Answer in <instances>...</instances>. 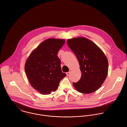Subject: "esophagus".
<instances>
[{"mask_svg": "<svg viewBox=\"0 0 127 127\" xmlns=\"http://www.w3.org/2000/svg\"><path fill=\"white\" fill-rule=\"evenodd\" d=\"M70 74V72H67V73H66V75H67V76L69 75Z\"/></svg>", "mask_w": 127, "mask_h": 127, "instance_id": "esophagus-1", "label": "esophagus"}]
</instances>
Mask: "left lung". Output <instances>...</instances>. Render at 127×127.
I'll use <instances>...</instances> for the list:
<instances>
[{
    "label": "left lung",
    "instance_id": "left-lung-1",
    "mask_svg": "<svg viewBox=\"0 0 127 127\" xmlns=\"http://www.w3.org/2000/svg\"><path fill=\"white\" fill-rule=\"evenodd\" d=\"M67 43L76 56L81 71L80 79L73 83L76 89L84 94L98 90L105 80L108 62L101 49L91 40L84 37L68 39Z\"/></svg>",
    "mask_w": 127,
    "mask_h": 127
}]
</instances>
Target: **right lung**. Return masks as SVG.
<instances>
[{
  "label": "right lung",
  "mask_w": 127,
  "mask_h": 127,
  "mask_svg": "<svg viewBox=\"0 0 127 127\" xmlns=\"http://www.w3.org/2000/svg\"><path fill=\"white\" fill-rule=\"evenodd\" d=\"M65 43L64 39H48L30 54L25 65L27 78L33 88L41 94L55 91L66 74L61 68L58 52Z\"/></svg>",
  "instance_id": "1"
}]
</instances>
